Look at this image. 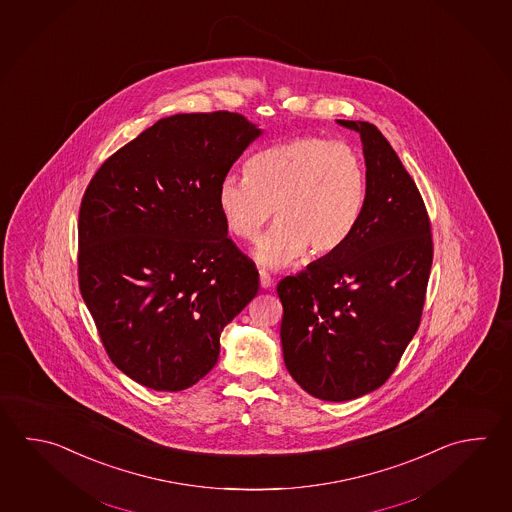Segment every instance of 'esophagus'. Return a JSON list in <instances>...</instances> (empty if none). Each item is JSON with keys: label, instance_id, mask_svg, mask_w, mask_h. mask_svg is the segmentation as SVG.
Masks as SVG:
<instances>
[{"label": "esophagus", "instance_id": "esophagus-1", "mask_svg": "<svg viewBox=\"0 0 512 512\" xmlns=\"http://www.w3.org/2000/svg\"><path fill=\"white\" fill-rule=\"evenodd\" d=\"M259 277H261V286L264 290H268L273 286V279H271L270 273L266 270L259 271Z\"/></svg>", "mask_w": 512, "mask_h": 512}]
</instances>
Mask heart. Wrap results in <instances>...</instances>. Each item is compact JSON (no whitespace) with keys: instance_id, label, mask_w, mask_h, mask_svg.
Returning a JSON list of instances; mask_svg holds the SVG:
<instances>
[{"instance_id":"obj_1","label":"heart","mask_w":512,"mask_h":512,"mask_svg":"<svg viewBox=\"0 0 512 512\" xmlns=\"http://www.w3.org/2000/svg\"><path fill=\"white\" fill-rule=\"evenodd\" d=\"M366 163L357 148L320 135H299L251 155L246 177L226 175L217 204L228 230L257 241L271 208L277 219L257 246L264 266H284L308 250L326 257L340 250L362 219Z\"/></svg>"}]
</instances>
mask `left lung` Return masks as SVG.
Masks as SVG:
<instances>
[{"mask_svg": "<svg viewBox=\"0 0 512 512\" xmlns=\"http://www.w3.org/2000/svg\"><path fill=\"white\" fill-rule=\"evenodd\" d=\"M364 145L367 197L340 250L280 280L284 364L309 395L344 402L393 375L422 320L433 264L424 199L377 126L342 121Z\"/></svg>", "mask_w": 512, "mask_h": 512, "instance_id": "8db88e82", "label": "left lung"}]
</instances>
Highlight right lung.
Wrapping results in <instances>:
<instances>
[{"label": "right lung", "mask_w": 512, "mask_h": 512, "mask_svg": "<svg viewBox=\"0 0 512 512\" xmlns=\"http://www.w3.org/2000/svg\"><path fill=\"white\" fill-rule=\"evenodd\" d=\"M259 134L228 110L166 117L88 183L79 290L108 357L141 386L183 391L208 375L222 328L259 291L217 204L222 177Z\"/></svg>", "instance_id": "1"}]
</instances>
